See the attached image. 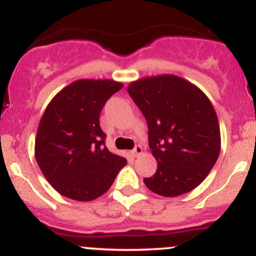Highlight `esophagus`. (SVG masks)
<instances>
[{
	"mask_svg": "<svg viewBox=\"0 0 256 256\" xmlns=\"http://www.w3.org/2000/svg\"><path fill=\"white\" fill-rule=\"evenodd\" d=\"M141 152H142V148H141L140 145H136L135 148H132V151H131V155H132L134 158H138V155H141Z\"/></svg>",
	"mask_w": 256,
	"mask_h": 256,
	"instance_id": "34e87169",
	"label": "esophagus"
}]
</instances>
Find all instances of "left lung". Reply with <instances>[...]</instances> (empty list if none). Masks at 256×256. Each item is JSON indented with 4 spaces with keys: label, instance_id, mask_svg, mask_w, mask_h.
Masks as SVG:
<instances>
[{
    "label": "left lung",
    "instance_id": "left-lung-1",
    "mask_svg": "<svg viewBox=\"0 0 256 256\" xmlns=\"http://www.w3.org/2000/svg\"><path fill=\"white\" fill-rule=\"evenodd\" d=\"M128 91L146 118L148 146L158 161L145 185L168 198L199 186L220 154L219 121L206 95L175 75L141 78Z\"/></svg>",
    "mask_w": 256,
    "mask_h": 256
}]
</instances>
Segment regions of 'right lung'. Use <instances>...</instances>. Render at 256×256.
Masks as SVG:
<instances>
[{
    "label": "right lung",
    "mask_w": 256,
    "mask_h": 256,
    "mask_svg": "<svg viewBox=\"0 0 256 256\" xmlns=\"http://www.w3.org/2000/svg\"><path fill=\"white\" fill-rule=\"evenodd\" d=\"M122 88L111 80H78L51 100L37 128L34 156L46 180L78 202L98 199L110 188L126 158L111 154L100 128L106 101Z\"/></svg>",
    "instance_id": "right-lung-1"
}]
</instances>
